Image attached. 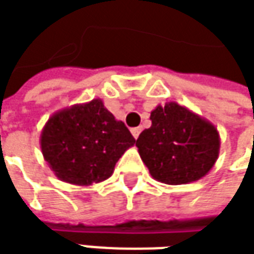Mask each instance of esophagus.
Listing matches in <instances>:
<instances>
[{"instance_id":"obj_1","label":"esophagus","mask_w":254,"mask_h":254,"mask_svg":"<svg viewBox=\"0 0 254 254\" xmlns=\"http://www.w3.org/2000/svg\"><path fill=\"white\" fill-rule=\"evenodd\" d=\"M130 132H132L133 137H135V139H137V137H139V135H140V132H142V129H140V127H132V129H130Z\"/></svg>"}]
</instances>
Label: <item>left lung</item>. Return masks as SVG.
Segmentation results:
<instances>
[{"label":"left lung","mask_w":254,"mask_h":254,"mask_svg":"<svg viewBox=\"0 0 254 254\" xmlns=\"http://www.w3.org/2000/svg\"><path fill=\"white\" fill-rule=\"evenodd\" d=\"M152 127L136 140L137 152L154 180L180 186L202 179L219 156L218 129L177 102L157 105Z\"/></svg>","instance_id":"1"}]
</instances>
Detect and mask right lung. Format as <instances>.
I'll use <instances>...</instances> for the list:
<instances>
[{
	"label": "right lung",
	"mask_w": 254,
	"mask_h": 254,
	"mask_svg": "<svg viewBox=\"0 0 254 254\" xmlns=\"http://www.w3.org/2000/svg\"><path fill=\"white\" fill-rule=\"evenodd\" d=\"M122 121L100 98L55 112L40 133V149L56 177L74 186L110 179L119 157L135 144Z\"/></svg>",
	"instance_id": "right-lung-1"
}]
</instances>
